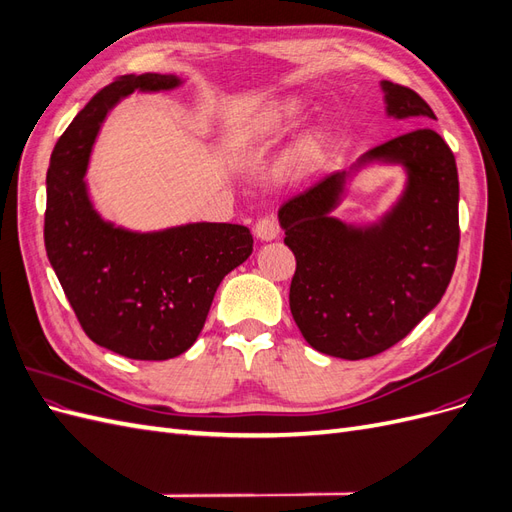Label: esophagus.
Masks as SVG:
<instances>
[{"label": "esophagus", "instance_id": "34e87169", "mask_svg": "<svg viewBox=\"0 0 512 512\" xmlns=\"http://www.w3.org/2000/svg\"><path fill=\"white\" fill-rule=\"evenodd\" d=\"M254 232H256V237L260 241H273V239L280 237V224H277L273 215H265V218H260L256 222Z\"/></svg>", "mask_w": 512, "mask_h": 512}]
</instances>
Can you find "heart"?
Segmentation results:
<instances>
[{
  "label": "heart",
  "instance_id": "b5f03b06",
  "mask_svg": "<svg viewBox=\"0 0 512 512\" xmlns=\"http://www.w3.org/2000/svg\"><path fill=\"white\" fill-rule=\"evenodd\" d=\"M301 111V102L299 100H284L280 104H273L267 111H262L252 123H247L245 128H241L235 138H232V143L235 147H250L254 143L260 141H267V138H273L275 134L284 132L292 119L299 115ZM322 149H324V141L320 136H312V138H305V141L294 149V153L288 160V168L294 170V173H307V170H312L320 158H322Z\"/></svg>",
  "mask_w": 512,
  "mask_h": 512
}]
</instances>
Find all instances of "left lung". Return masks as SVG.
<instances>
[{
	"label": "left lung",
	"mask_w": 512,
	"mask_h": 512,
	"mask_svg": "<svg viewBox=\"0 0 512 512\" xmlns=\"http://www.w3.org/2000/svg\"><path fill=\"white\" fill-rule=\"evenodd\" d=\"M386 111L418 123L436 119L410 87L382 81ZM408 168L399 205L374 228H348L329 211L344 173L322 177L280 207L284 243L297 258L290 312L307 344L361 361L404 339L451 284L459 252V177L451 147L427 126L371 149L361 162Z\"/></svg>",
	"instance_id": "left-lung-1"
}]
</instances>
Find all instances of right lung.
Instances as JSON below:
<instances>
[{
	"instance_id": "right-lung-1",
	"label": "right lung",
	"mask_w": 512,
	"mask_h": 512,
	"mask_svg": "<svg viewBox=\"0 0 512 512\" xmlns=\"http://www.w3.org/2000/svg\"><path fill=\"white\" fill-rule=\"evenodd\" d=\"M177 85L175 74H126L102 87L59 136L46 173L44 247L76 320L91 342L136 361L188 350L224 275L254 247L239 224L138 235L104 222L89 203L83 175L108 108L134 89Z\"/></svg>"
}]
</instances>
